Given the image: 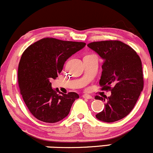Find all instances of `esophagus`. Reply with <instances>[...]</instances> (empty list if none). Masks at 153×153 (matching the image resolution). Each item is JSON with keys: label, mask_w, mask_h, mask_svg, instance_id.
Segmentation results:
<instances>
[{"label": "esophagus", "mask_w": 153, "mask_h": 153, "mask_svg": "<svg viewBox=\"0 0 153 153\" xmlns=\"http://www.w3.org/2000/svg\"><path fill=\"white\" fill-rule=\"evenodd\" d=\"M82 97H83V98L87 99V100H91V99H93L92 97L90 96V95H89V94H84Z\"/></svg>", "instance_id": "obj_1"}]
</instances>
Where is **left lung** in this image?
Returning <instances> with one entry per match:
<instances>
[{"instance_id": "obj_1", "label": "left lung", "mask_w": 153, "mask_h": 153, "mask_svg": "<svg viewBox=\"0 0 153 153\" xmlns=\"http://www.w3.org/2000/svg\"><path fill=\"white\" fill-rule=\"evenodd\" d=\"M87 46L103 59L100 84L102 90L111 91L108 97L96 96V100L106 102L96 117L105 123L118 121L132 110L143 89L141 59L133 48L120 41H96Z\"/></svg>"}]
</instances>
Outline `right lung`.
<instances>
[{"label":"right lung","instance_id":"add662e5","mask_svg":"<svg viewBox=\"0 0 153 153\" xmlns=\"http://www.w3.org/2000/svg\"><path fill=\"white\" fill-rule=\"evenodd\" d=\"M85 45L84 42L44 38L23 53L18 70L20 91L28 110L37 120L54 123L69 114L79 94H62L57 88L52 89L50 81L58 77L66 61Z\"/></svg>","mask_w":153,"mask_h":153}]
</instances>
